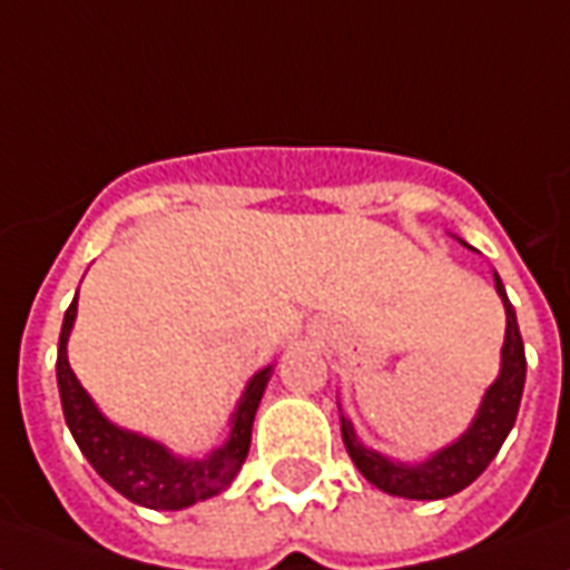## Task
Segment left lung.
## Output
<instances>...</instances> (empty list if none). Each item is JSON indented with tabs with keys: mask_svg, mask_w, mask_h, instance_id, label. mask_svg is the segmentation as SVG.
<instances>
[{
	"mask_svg": "<svg viewBox=\"0 0 570 570\" xmlns=\"http://www.w3.org/2000/svg\"><path fill=\"white\" fill-rule=\"evenodd\" d=\"M493 285H497V294H500L502 308H505V342H502L500 351V374L484 390L473 422L466 425V431L458 440L436 449L422 461H395L390 454L365 445L356 436L354 422L338 407L342 440H345L351 461L383 493L404 497V500H445L452 493L464 491L466 484H473L488 470V464L497 458L500 445L505 443V436L514 428L523 383H527V354H523L518 315H514V306H511L505 285H502L497 271H493Z\"/></svg>",
	"mask_w": 570,
	"mask_h": 570,
	"instance_id": "1",
	"label": "left lung"
}]
</instances>
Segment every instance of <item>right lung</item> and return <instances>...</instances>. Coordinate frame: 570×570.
<instances>
[{"mask_svg":"<svg viewBox=\"0 0 570 570\" xmlns=\"http://www.w3.org/2000/svg\"><path fill=\"white\" fill-rule=\"evenodd\" d=\"M73 321H77V297L65 312V324H61L56 381H59L65 422L77 440L79 452L86 454L97 475L106 484H112L121 497L154 511L189 509L196 502L223 493L235 482L249 454L255 410L271 383L273 365L258 368L244 386V395L237 399L235 413L228 419L225 443L196 458H184L160 440L116 425L112 419L104 416V410L82 390V383L77 381L68 363V338Z\"/></svg>","mask_w":570,"mask_h":570,"instance_id":"add662e5","label":"right lung"}]
</instances>
